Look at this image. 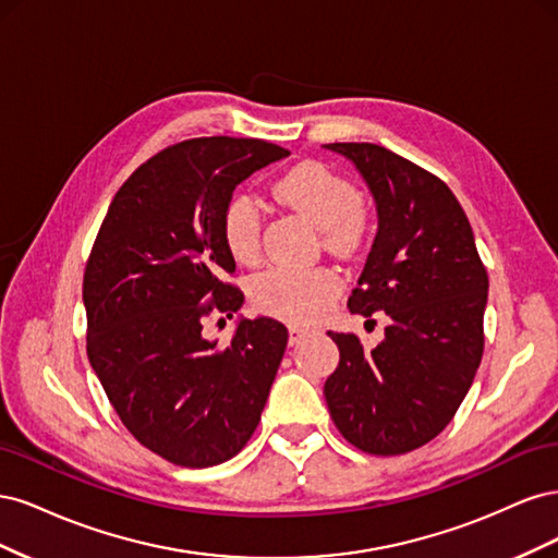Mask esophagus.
<instances>
[{
  "mask_svg": "<svg viewBox=\"0 0 558 558\" xmlns=\"http://www.w3.org/2000/svg\"><path fill=\"white\" fill-rule=\"evenodd\" d=\"M314 330L312 328H307V326H298V324H293L291 328H289V344L293 347V344H298V342H302L305 340V337H310Z\"/></svg>",
  "mask_w": 558,
  "mask_h": 558,
  "instance_id": "esophagus-1",
  "label": "esophagus"
}]
</instances>
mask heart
<instances>
[{
    "instance_id": "b5f03b06",
    "label": "heart",
    "mask_w": 558,
    "mask_h": 558,
    "mask_svg": "<svg viewBox=\"0 0 558 558\" xmlns=\"http://www.w3.org/2000/svg\"><path fill=\"white\" fill-rule=\"evenodd\" d=\"M275 195L320 228L335 251H356L365 240L367 216L356 185L320 162H302L275 183ZM263 214L251 195H234L221 214V238L230 256L251 265L260 258ZM344 279L330 265L305 269L269 267L248 283L251 305L286 320H312L326 314L342 293Z\"/></svg>"
}]
</instances>
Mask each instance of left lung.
I'll use <instances>...</instances> for the list:
<instances>
[{"label":"left lung","instance_id":"1","mask_svg":"<svg viewBox=\"0 0 558 558\" xmlns=\"http://www.w3.org/2000/svg\"><path fill=\"white\" fill-rule=\"evenodd\" d=\"M367 181L379 230L349 310L388 326L375 349L328 332L340 363L324 396L337 430L375 456L408 453L440 435L475 379L484 353L486 267L449 185L393 150L335 142Z\"/></svg>","mask_w":558,"mask_h":558}]
</instances>
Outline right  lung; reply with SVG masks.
<instances>
[{
    "mask_svg": "<svg viewBox=\"0 0 558 558\" xmlns=\"http://www.w3.org/2000/svg\"><path fill=\"white\" fill-rule=\"evenodd\" d=\"M265 140L197 137L142 162L113 195L83 275L86 351L134 440L181 468L218 465L256 430L289 330L244 318L228 347L202 337L244 293L221 214L234 185L289 156Z\"/></svg>",
    "mask_w": 558,
    "mask_h": 558,
    "instance_id": "1",
    "label": "right lung"
}]
</instances>
